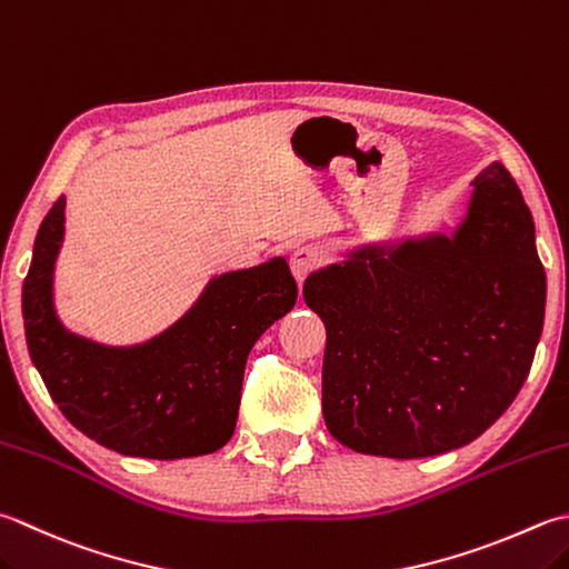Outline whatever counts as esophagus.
<instances>
[{"label": "esophagus", "mask_w": 569, "mask_h": 569, "mask_svg": "<svg viewBox=\"0 0 569 569\" xmlns=\"http://www.w3.org/2000/svg\"><path fill=\"white\" fill-rule=\"evenodd\" d=\"M320 261H322V259H320L318 249H313V247H300V249H296V251L291 253V271H293V276H296V281L303 283L306 278L318 269Z\"/></svg>", "instance_id": "esophagus-1"}]
</instances>
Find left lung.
<instances>
[{"instance_id":"1","label":"left lung","mask_w":569,"mask_h":569,"mask_svg":"<svg viewBox=\"0 0 569 569\" xmlns=\"http://www.w3.org/2000/svg\"><path fill=\"white\" fill-rule=\"evenodd\" d=\"M453 237L367 243L306 278L326 322L322 417L345 447L425 459L466 447L528 380L545 318L536 224L500 162Z\"/></svg>"}]
</instances>
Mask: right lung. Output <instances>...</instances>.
<instances>
[{"label": "right lung", "instance_id": "add662e5", "mask_svg": "<svg viewBox=\"0 0 569 569\" xmlns=\"http://www.w3.org/2000/svg\"><path fill=\"white\" fill-rule=\"evenodd\" d=\"M63 209L59 197L43 217L21 291L31 362L53 402L88 439L122 456L172 461L224 447L253 342L296 306L286 259L211 278L174 326L148 342L110 348L66 330L56 316Z\"/></svg>", "mask_w": 569, "mask_h": 569}]
</instances>
